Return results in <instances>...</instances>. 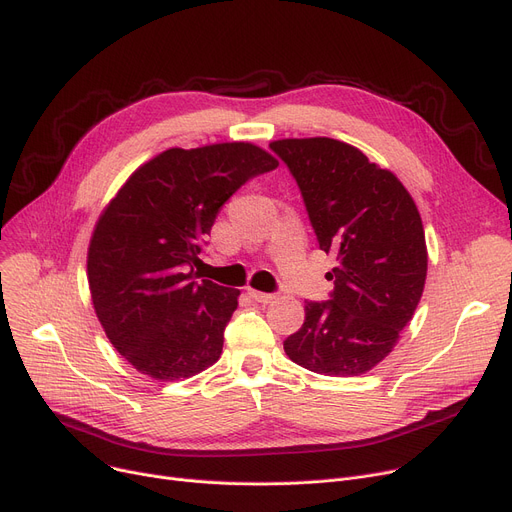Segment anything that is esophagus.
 I'll list each match as a JSON object with an SVG mask.
<instances>
[{
  "instance_id": "esophagus-1",
  "label": "esophagus",
  "mask_w": 512,
  "mask_h": 512,
  "mask_svg": "<svg viewBox=\"0 0 512 512\" xmlns=\"http://www.w3.org/2000/svg\"><path fill=\"white\" fill-rule=\"evenodd\" d=\"M249 297H251L253 301H257V303H263V305H267V303L276 301V294H270V292H261V290H255V288H249Z\"/></svg>"
}]
</instances>
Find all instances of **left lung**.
<instances>
[{"label": "left lung", "instance_id": "left-lung-1", "mask_svg": "<svg viewBox=\"0 0 512 512\" xmlns=\"http://www.w3.org/2000/svg\"><path fill=\"white\" fill-rule=\"evenodd\" d=\"M270 149L301 188L319 249L338 261L328 274L330 301L305 303V324L284 351L315 373L361 375L392 353L423 294L427 247L417 205L353 145L313 137Z\"/></svg>", "mask_w": 512, "mask_h": 512}]
</instances>
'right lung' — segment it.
Wrapping results in <instances>:
<instances>
[{"instance_id": "1", "label": "right lung", "mask_w": 512, "mask_h": 512, "mask_svg": "<svg viewBox=\"0 0 512 512\" xmlns=\"http://www.w3.org/2000/svg\"><path fill=\"white\" fill-rule=\"evenodd\" d=\"M276 168L278 159L251 143L174 147L143 164L103 209L87 257L91 299L134 369L172 382L220 359L240 290L199 280L195 265L220 207Z\"/></svg>"}]
</instances>
